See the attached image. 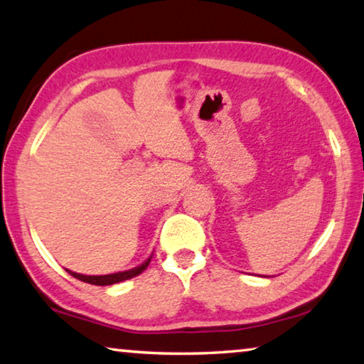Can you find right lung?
Masks as SVG:
<instances>
[{
	"label": "right lung",
	"instance_id": "1",
	"mask_svg": "<svg viewBox=\"0 0 364 364\" xmlns=\"http://www.w3.org/2000/svg\"><path fill=\"white\" fill-rule=\"evenodd\" d=\"M150 258L145 259L142 264H139L137 268H132V269H127V271H121V273H112V274H102V276H88V274H80V273H75V271H68V274H72L73 278H77L80 281H83V283H88V284H95V286H111V284H116V283H121V281H126L134 278V276H137L145 271V268L149 267L150 263Z\"/></svg>",
	"mask_w": 364,
	"mask_h": 364
}]
</instances>
